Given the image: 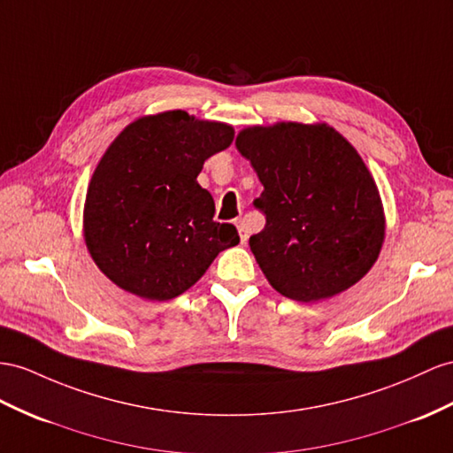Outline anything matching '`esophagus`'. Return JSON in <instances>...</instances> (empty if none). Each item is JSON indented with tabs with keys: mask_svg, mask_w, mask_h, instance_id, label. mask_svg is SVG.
<instances>
[{
	"mask_svg": "<svg viewBox=\"0 0 453 453\" xmlns=\"http://www.w3.org/2000/svg\"><path fill=\"white\" fill-rule=\"evenodd\" d=\"M235 226H237V229H239V237H241V242H242V245H245V242H247V239H249V229H247L245 222H242V219H241V218L237 219V222H235Z\"/></svg>",
	"mask_w": 453,
	"mask_h": 453,
	"instance_id": "1",
	"label": "esophagus"
}]
</instances>
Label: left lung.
I'll return each instance as SVG.
<instances>
[{"label": "left lung", "mask_w": 453, "mask_h": 453, "mask_svg": "<svg viewBox=\"0 0 453 453\" xmlns=\"http://www.w3.org/2000/svg\"><path fill=\"white\" fill-rule=\"evenodd\" d=\"M264 191L265 216L249 239L265 280L287 298L316 303L356 285L379 258L385 212L357 150L327 124L277 122L239 132Z\"/></svg>", "instance_id": "1"}]
</instances>
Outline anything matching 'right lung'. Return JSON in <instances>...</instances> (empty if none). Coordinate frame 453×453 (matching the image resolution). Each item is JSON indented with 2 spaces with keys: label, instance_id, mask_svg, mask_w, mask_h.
Returning <instances> with one entry per match:
<instances>
[{
  "label": "right lung",
  "instance_id": "1",
  "mask_svg": "<svg viewBox=\"0 0 453 453\" xmlns=\"http://www.w3.org/2000/svg\"><path fill=\"white\" fill-rule=\"evenodd\" d=\"M234 127L185 111L142 116L109 145L91 176L84 239L109 280L145 300H170L235 247V226L214 222V199L196 183Z\"/></svg>",
  "mask_w": 453,
  "mask_h": 453
}]
</instances>
